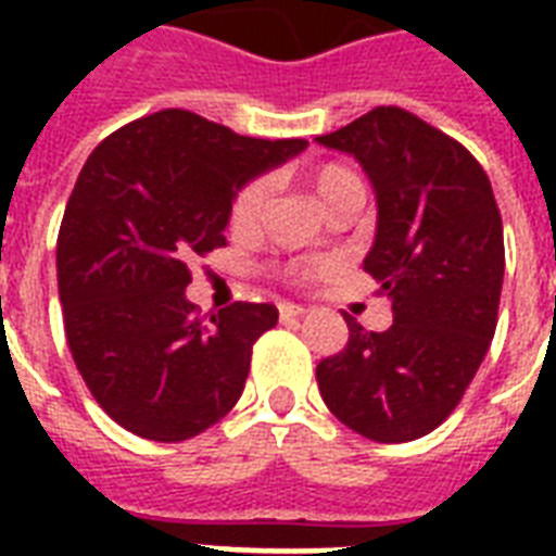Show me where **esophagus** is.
I'll use <instances>...</instances> for the list:
<instances>
[{"mask_svg":"<svg viewBox=\"0 0 556 556\" xmlns=\"http://www.w3.org/2000/svg\"><path fill=\"white\" fill-rule=\"evenodd\" d=\"M303 314H305L303 305L279 303V320H296V317H303Z\"/></svg>","mask_w":556,"mask_h":556,"instance_id":"obj_1","label":"esophagus"}]
</instances>
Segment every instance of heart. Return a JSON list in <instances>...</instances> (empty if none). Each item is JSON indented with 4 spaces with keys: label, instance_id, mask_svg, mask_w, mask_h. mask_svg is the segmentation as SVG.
Segmentation results:
<instances>
[{
    "label": "heart",
    "instance_id": "obj_1",
    "mask_svg": "<svg viewBox=\"0 0 556 556\" xmlns=\"http://www.w3.org/2000/svg\"><path fill=\"white\" fill-rule=\"evenodd\" d=\"M312 187L317 201L323 204V210L334 204L338 199L349 195V192H361V181L352 169L338 167V164H326L312 176ZM268 181L265 178H256L248 187H242V192L236 195L233 210H230V225L236 230H251V227L260 225L262 213H265V204H268Z\"/></svg>",
    "mask_w": 556,
    "mask_h": 556
}]
</instances>
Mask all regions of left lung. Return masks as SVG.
I'll list each match as a JSON object with an SVG mask.
<instances>
[{
    "label": "left lung",
    "mask_w": 556,
    "mask_h": 556,
    "mask_svg": "<svg viewBox=\"0 0 556 556\" xmlns=\"http://www.w3.org/2000/svg\"><path fill=\"white\" fill-rule=\"evenodd\" d=\"M314 141L361 164L378 218L364 270L392 305L387 331L346 317L317 387L349 430L401 444L435 430L491 346L505 277L502 216L470 152L421 117L378 106Z\"/></svg>",
    "instance_id": "obj_1"
}]
</instances>
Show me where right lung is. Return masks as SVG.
<instances>
[{
    "mask_svg": "<svg viewBox=\"0 0 556 556\" xmlns=\"http://www.w3.org/2000/svg\"><path fill=\"white\" fill-rule=\"evenodd\" d=\"M305 147L164 109L109 135L83 164L56 239V282L74 364L124 430L169 444L233 409L253 343L279 312L233 303L201 320L187 262L225 244L236 192Z\"/></svg>",
    "mask_w": 556,
    "mask_h": 556,
    "instance_id": "1",
    "label": "right lung"
}]
</instances>
